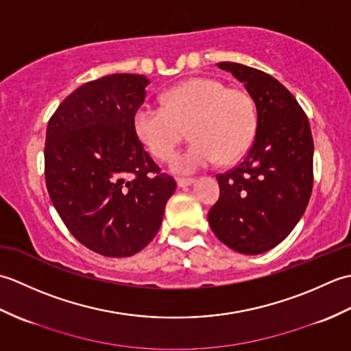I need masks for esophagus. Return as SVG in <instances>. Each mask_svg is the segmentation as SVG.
Wrapping results in <instances>:
<instances>
[{"mask_svg": "<svg viewBox=\"0 0 351 351\" xmlns=\"http://www.w3.org/2000/svg\"><path fill=\"white\" fill-rule=\"evenodd\" d=\"M176 184H178V187L185 189V187H190V185L195 184V180H193V178H178Z\"/></svg>", "mask_w": 351, "mask_h": 351, "instance_id": "34e87169", "label": "esophagus"}]
</instances>
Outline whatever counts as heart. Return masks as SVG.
Here are the masks:
<instances>
[{"mask_svg":"<svg viewBox=\"0 0 351 351\" xmlns=\"http://www.w3.org/2000/svg\"><path fill=\"white\" fill-rule=\"evenodd\" d=\"M190 122L195 143L171 162L178 173L211 167L220 158L230 162L247 151L256 130L255 104L241 88L196 77L164 93L162 107L145 104L132 117L137 137L160 161L173 156L182 138L181 128Z\"/></svg>","mask_w":351,"mask_h":351,"instance_id":"b5f03b06","label":"heart"}]
</instances>
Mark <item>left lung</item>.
<instances>
[{
  "instance_id": "left-lung-1",
  "label": "left lung",
  "mask_w": 351,
  "mask_h": 351,
  "mask_svg": "<svg viewBox=\"0 0 351 351\" xmlns=\"http://www.w3.org/2000/svg\"><path fill=\"white\" fill-rule=\"evenodd\" d=\"M256 107V134L243 161L220 173V197L208 221L228 247L259 255L282 243L306 210L314 173L309 121L285 86L268 73L221 62Z\"/></svg>"
}]
</instances>
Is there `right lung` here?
I'll return each mask as SVG.
<instances>
[{"label": "right lung", "instance_id": "obj_1", "mask_svg": "<svg viewBox=\"0 0 351 351\" xmlns=\"http://www.w3.org/2000/svg\"><path fill=\"white\" fill-rule=\"evenodd\" d=\"M149 80L113 73L86 83L52 114L45 141L51 202L77 240L126 258L154 240L176 190L134 131Z\"/></svg>", "mask_w": 351, "mask_h": 351}]
</instances>
